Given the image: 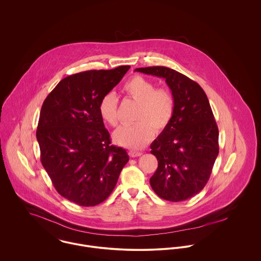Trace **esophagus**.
<instances>
[{
	"mask_svg": "<svg viewBox=\"0 0 261 261\" xmlns=\"http://www.w3.org/2000/svg\"><path fill=\"white\" fill-rule=\"evenodd\" d=\"M128 154H129V156H130V158H136V156H140V155H142V152H141V151H137V150L132 149V150H129V151H128Z\"/></svg>",
	"mask_w": 261,
	"mask_h": 261,
	"instance_id": "1",
	"label": "esophagus"
}]
</instances>
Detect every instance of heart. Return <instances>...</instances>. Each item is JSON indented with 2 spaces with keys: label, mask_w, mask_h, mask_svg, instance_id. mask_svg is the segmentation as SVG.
<instances>
[{
  "label": "heart",
  "mask_w": 261,
  "mask_h": 261,
  "mask_svg": "<svg viewBox=\"0 0 261 261\" xmlns=\"http://www.w3.org/2000/svg\"><path fill=\"white\" fill-rule=\"evenodd\" d=\"M127 96L139 102L134 124L121 125L113 133L115 144L129 149H142L152 139L154 133L161 134L170 124L175 99L167 88H156L148 78L137 75L123 86ZM118 99L113 91L105 93L98 103V112L105 122L114 126L117 123Z\"/></svg>",
  "instance_id": "obj_1"
}]
</instances>
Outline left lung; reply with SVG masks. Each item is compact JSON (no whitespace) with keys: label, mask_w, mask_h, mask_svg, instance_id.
Instances as JSON below:
<instances>
[{"label":"left lung","mask_w":261,"mask_h":261,"mask_svg":"<svg viewBox=\"0 0 261 261\" xmlns=\"http://www.w3.org/2000/svg\"><path fill=\"white\" fill-rule=\"evenodd\" d=\"M135 71L166 79L175 99L168 127L151 143L158 169L150 187L162 199L180 202L195 196L207 184L219 152V132L202 87L184 74L164 66Z\"/></svg>","instance_id":"8db88e82"}]
</instances>
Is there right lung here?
Instances as JSON below:
<instances>
[{"mask_svg":"<svg viewBox=\"0 0 261 261\" xmlns=\"http://www.w3.org/2000/svg\"><path fill=\"white\" fill-rule=\"evenodd\" d=\"M129 68L67 76L41 108L36 132L41 163L56 191L79 206L103 202L128 162L126 150L112 145L98 103Z\"/></svg>","mask_w":261,"mask_h":261,"instance_id":"add662e5","label":"right lung"}]
</instances>
